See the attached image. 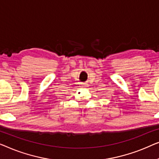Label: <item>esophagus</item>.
Wrapping results in <instances>:
<instances>
[{"label":"esophagus","mask_w":159,"mask_h":159,"mask_svg":"<svg viewBox=\"0 0 159 159\" xmlns=\"http://www.w3.org/2000/svg\"><path fill=\"white\" fill-rule=\"evenodd\" d=\"M82 88H86V87H88L89 86V84H86V83H82L81 84V86Z\"/></svg>","instance_id":"esophagus-1"}]
</instances>
